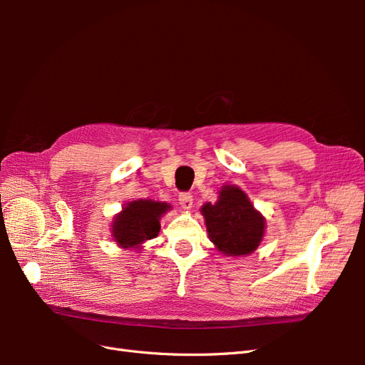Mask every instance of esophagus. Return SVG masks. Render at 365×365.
Listing matches in <instances>:
<instances>
[{
    "mask_svg": "<svg viewBox=\"0 0 365 365\" xmlns=\"http://www.w3.org/2000/svg\"><path fill=\"white\" fill-rule=\"evenodd\" d=\"M178 201L184 210H190L193 207V196L190 193H181L178 196Z\"/></svg>",
    "mask_w": 365,
    "mask_h": 365,
    "instance_id": "esophagus-1",
    "label": "esophagus"
}]
</instances>
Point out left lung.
Masks as SVG:
<instances>
[{"label":"left lung","mask_w":365,"mask_h":365,"mask_svg":"<svg viewBox=\"0 0 365 365\" xmlns=\"http://www.w3.org/2000/svg\"><path fill=\"white\" fill-rule=\"evenodd\" d=\"M217 193L215 204L201 207L208 237L224 256H248L262 244L267 220L240 187L225 184Z\"/></svg>","instance_id":"8db88e82"}]
</instances>
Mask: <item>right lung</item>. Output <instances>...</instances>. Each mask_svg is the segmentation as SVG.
<instances>
[{"label":"right lung","mask_w":365,"mask_h":365,"mask_svg":"<svg viewBox=\"0 0 365 365\" xmlns=\"http://www.w3.org/2000/svg\"><path fill=\"white\" fill-rule=\"evenodd\" d=\"M172 210V205L152 200H134L121 207L111 224V236L123 250L140 251L145 242L160 233V219Z\"/></svg>","instance_id":"right-lung-1"}]
</instances>
